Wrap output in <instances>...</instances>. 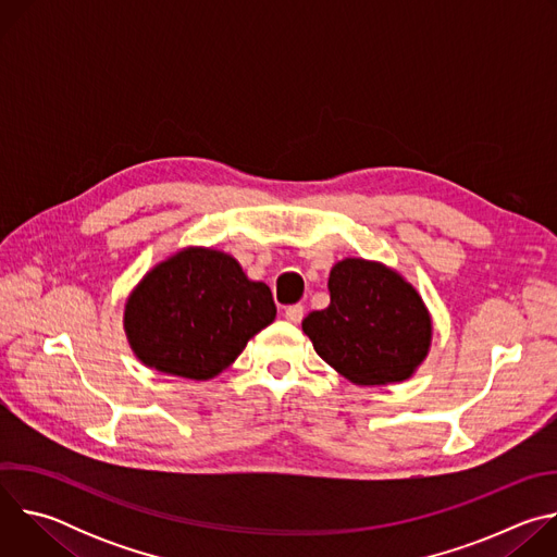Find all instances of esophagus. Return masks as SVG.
Instances as JSON below:
<instances>
[{"label":"esophagus","mask_w":557,"mask_h":557,"mask_svg":"<svg viewBox=\"0 0 557 557\" xmlns=\"http://www.w3.org/2000/svg\"><path fill=\"white\" fill-rule=\"evenodd\" d=\"M284 317H286V322H290V324H299V322L304 320V306H301V304L288 306V308L284 310Z\"/></svg>","instance_id":"esophagus-1"}]
</instances>
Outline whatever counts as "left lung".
<instances>
[{
    "label": "left lung",
    "mask_w": 557,
    "mask_h": 557,
    "mask_svg": "<svg viewBox=\"0 0 557 557\" xmlns=\"http://www.w3.org/2000/svg\"><path fill=\"white\" fill-rule=\"evenodd\" d=\"M331 304L304 317L314 352L355 385L410 379L432 346V314L419 290L381 262L346 258L331 269Z\"/></svg>",
    "instance_id": "left-lung-1"
}]
</instances>
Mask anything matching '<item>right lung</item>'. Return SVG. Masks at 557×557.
Masks as SVG:
<instances>
[{
	"mask_svg": "<svg viewBox=\"0 0 557 557\" xmlns=\"http://www.w3.org/2000/svg\"><path fill=\"white\" fill-rule=\"evenodd\" d=\"M275 304L233 256L185 247L149 269L125 301L123 329L136 359L163 374L209 381L273 324Z\"/></svg>",
	"mask_w": 557,
	"mask_h": 557,
	"instance_id": "right-lung-1",
	"label": "right lung"
}]
</instances>
